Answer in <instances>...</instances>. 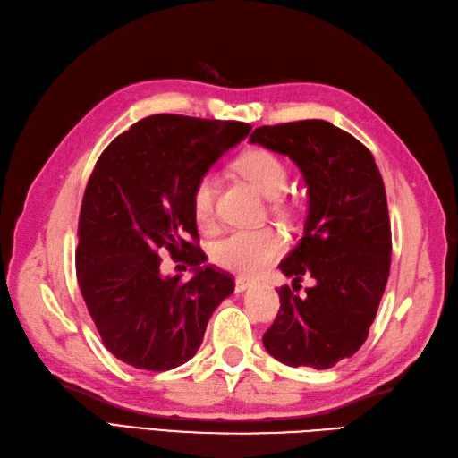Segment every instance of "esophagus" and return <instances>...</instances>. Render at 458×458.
I'll return each instance as SVG.
<instances>
[{
  "instance_id": "esophagus-1",
  "label": "esophagus",
  "mask_w": 458,
  "mask_h": 458,
  "mask_svg": "<svg viewBox=\"0 0 458 458\" xmlns=\"http://www.w3.org/2000/svg\"><path fill=\"white\" fill-rule=\"evenodd\" d=\"M250 286H251V281H250V279H246V277H236V291H238V293L248 291Z\"/></svg>"
}]
</instances>
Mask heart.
Instances as JSON below:
<instances>
[{"label":"heart","mask_w":458,"mask_h":458,"mask_svg":"<svg viewBox=\"0 0 458 458\" xmlns=\"http://www.w3.org/2000/svg\"><path fill=\"white\" fill-rule=\"evenodd\" d=\"M238 174L271 199L275 212H286L279 199L289 185V172L281 157L267 150H250L236 159ZM215 191L216 179L210 172L200 175L191 189V212L200 228H210L215 222ZM283 242L271 228L232 230L212 243L210 259L220 269L236 275H255L279 258Z\"/></svg>","instance_id":"1"}]
</instances>
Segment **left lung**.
<instances>
[{
	"instance_id": "1",
	"label": "left lung",
	"mask_w": 458,
	"mask_h": 458,
	"mask_svg": "<svg viewBox=\"0 0 458 458\" xmlns=\"http://www.w3.org/2000/svg\"><path fill=\"white\" fill-rule=\"evenodd\" d=\"M289 156L308 187L302 238L281 261L293 279H315L304 295L277 291L279 314L263 335L269 353L291 367L329 369L365 344L390 273L386 191L375 157L327 121L259 126L250 136Z\"/></svg>"
}]
</instances>
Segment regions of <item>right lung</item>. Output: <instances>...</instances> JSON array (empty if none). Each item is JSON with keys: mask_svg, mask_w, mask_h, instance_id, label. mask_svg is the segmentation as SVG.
<instances>
[{"mask_svg": "<svg viewBox=\"0 0 458 458\" xmlns=\"http://www.w3.org/2000/svg\"><path fill=\"white\" fill-rule=\"evenodd\" d=\"M251 131L236 121L152 114L105 148L85 187L76 273L105 347L123 363L169 370L197 353L216 306L233 293L197 246L191 189ZM191 237L193 242H187ZM194 267L164 278L157 250Z\"/></svg>", "mask_w": 458, "mask_h": 458, "instance_id": "add662e5", "label": "right lung"}]
</instances>
